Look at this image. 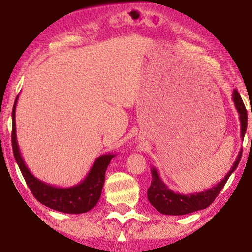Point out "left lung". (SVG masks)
Here are the masks:
<instances>
[{
  "mask_svg": "<svg viewBox=\"0 0 252 252\" xmlns=\"http://www.w3.org/2000/svg\"><path fill=\"white\" fill-rule=\"evenodd\" d=\"M232 100L239 113V119H240L241 123V139L244 140L247 131V122H248L247 110L244 102H242L241 96L237 90H234L232 93ZM241 156L242 149L240 152H239L237 160L234 161V163L232 164L230 171L227 173V176H225L220 182L217 183L215 187H212L208 190H204L202 192L191 194L177 193L171 189H169L168 186L162 181L158 170L155 167H152V181L150 188L148 189L149 202H150L158 211L162 213V215L169 216L188 215V213L206 209L213 202V200L216 199L217 195H218L220 193V191L222 190V188L224 187L225 182L228 181L229 177L231 176L232 172L237 169L239 162H240Z\"/></svg>",
  "mask_w": 252,
  "mask_h": 252,
  "instance_id": "8db88e82",
  "label": "left lung"
}]
</instances>
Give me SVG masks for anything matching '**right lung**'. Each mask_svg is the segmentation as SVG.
Segmentation results:
<instances>
[{"instance_id":"right-lung-1","label":"right lung","mask_w":252,"mask_h":252,"mask_svg":"<svg viewBox=\"0 0 252 252\" xmlns=\"http://www.w3.org/2000/svg\"><path fill=\"white\" fill-rule=\"evenodd\" d=\"M18 99L19 95L16 96L13 111H12V148H13L16 163H18L21 173H22L31 192L37 201L53 209V210L72 213V215H79V213L90 211L99 201L105 180L106 168L116 155L108 153V155L100 156L93 163L91 170L84 178V180L75 186L59 188L41 181L40 179L34 177L28 169L20 152L18 140H16L15 126V108Z\"/></svg>"}]
</instances>
